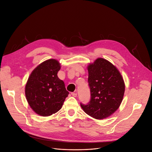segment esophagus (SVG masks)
Masks as SVG:
<instances>
[{
    "label": "esophagus",
    "mask_w": 152,
    "mask_h": 152,
    "mask_svg": "<svg viewBox=\"0 0 152 152\" xmlns=\"http://www.w3.org/2000/svg\"><path fill=\"white\" fill-rule=\"evenodd\" d=\"M71 94H72V95L73 96V97H76L77 95V94L76 93H72Z\"/></svg>",
    "instance_id": "1"
}]
</instances>
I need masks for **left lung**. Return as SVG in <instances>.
I'll use <instances>...</instances> for the list:
<instances>
[{
    "mask_svg": "<svg viewBox=\"0 0 152 152\" xmlns=\"http://www.w3.org/2000/svg\"><path fill=\"white\" fill-rule=\"evenodd\" d=\"M87 70L91 99L86 104L80 103L81 107L96 119L108 117L122 103L125 91L123 78L117 68L103 58H98Z\"/></svg>",
    "mask_w": 152,
    "mask_h": 152,
    "instance_id": "1",
    "label": "left lung"
}]
</instances>
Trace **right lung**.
<instances>
[{"mask_svg":"<svg viewBox=\"0 0 152 152\" xmlns=\"http://www.w3.org/2000/svg\"><path fill=\"white\" fill-rule=\"evenodd\" d=\"M60 68L56 59H48L34 69L26 82L27 102L39 115L49 116L58 112L69 94L57 75Z\"/></svg>","mask_w":152,"mask_h":152,"instance_id":"right-lung-1","label":"right lung"}]
</instances>
